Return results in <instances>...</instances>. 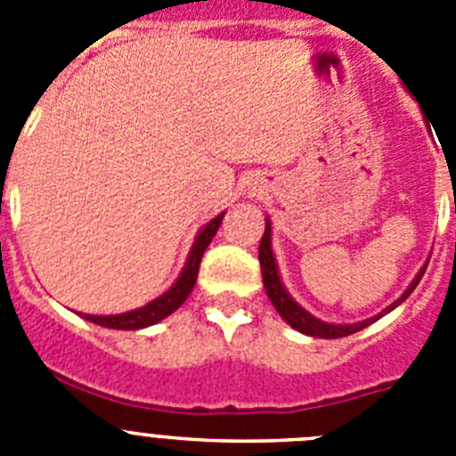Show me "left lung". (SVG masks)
I'll return each instance as SVG.
<instances>
[{
	"instance_id": "1",
	"label": "left lung",
	"mask_w": 456,
	"mask_h": 456,
	"mask_svg": "<svg viewBox=\"0 0 456 456\" xmlns=\"http://www.w3.org/2000/svg\"><path fill=\"white\" fill-rule=\"evenodd\" d=\"M257 257H260V269H263L265 292H267V297H269V301L273 304V308L278 310V315L283 317V320L288 322L292 329H297L299 333H305V336H313V338H326V340H331V338L352 336V333L361 331V329L370 326L372 322H377L379 317H384L386 313H390V310L397 308V305H400L402 301H404L406 297L413 292V289H416V285L420 283L422 273H425V269H427V263H425L422 265L420 272L416 273V278L411 281L409 288L404 289V294H402L400 299L393 301V304H390L388 308H384V313H379L377 317L356 322V324H329V322H322V320H317L315 315H310L308 310L301 308V305L297 304L292 297H289L288 289H285L283 281H281V273H278L276 257H273V251H272V221H269V216L265 219V235H263V240H260Z\"/></svg>"
}]
</instances>
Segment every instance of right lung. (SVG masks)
Returning a JSON list of instances; mask_svg holds the SVG:
<instances>
[{"mask_svg":"<svg viewBox=\"0 0 456 456\" xmlns=\"http://www.w3.org/2000/svg\"><path fill=\"white\" fill-rule=\"evenodd\" d=\"M225 212L216 215L215 219L205 224L199 231L196 240L191 244V251L187 256V263H184L183 272H180L178 281L171 285L164 294H159L157 299H152L151 304L141 305V308L127 310V313H120V315H86V313H79L84 320L93 322L98 326H107V329H120V331H139V329H146V326L157 324L162 322L164 317H168L171 313L180 308V305L187 301V297L191 294L193 285H196V278H199V267L200 257H203L205 248L209 247L212 237L219 231L221 221H224Z\"/></svg>","mask_w":456,"mask_h":456,"instance_id":"add662e5","label":"right lung"}]
</instances>
